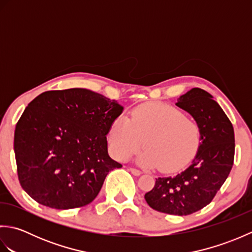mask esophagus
<instances>
[{"mask_svg":"<svg viewBox=\"0 0 252 252\" xmlns=\"http://www.w3.org/2000/svg\"><path fill=\"white\" fill-rule=\"evenodd\" d=\"M129 171H130V172H131L132 174H134V175H136V176H138V175H141V174H142V172H141L140 170L134 169V168H130V169H129Z\"/></svg>","mask_w":252,"mask_h":252,"instance_id":"esophagus-1","label":"esophagus"}]
</instances>
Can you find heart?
Masks as SVG:
<instances>
[{
    "label": "heart",
    "mask_w": 252,
    "mask_h": 252,
    "mask_svg": "<svg viewBox=\"0 0 252 252\" xmlns=\"http://www.w3.org/2000/svg\"><path fill=\"white\" fill-rule=\"evenodd\" d=\"M108 145L120 161L131 158L143 146L146 148L138 162L149 169L160 167L174 172L195 154L200 140L199 126L176 106L152 101L131 111L130 120L118 118L109 127Z\"/></svg>",
    "instance_id": "1"
}]
</instances>
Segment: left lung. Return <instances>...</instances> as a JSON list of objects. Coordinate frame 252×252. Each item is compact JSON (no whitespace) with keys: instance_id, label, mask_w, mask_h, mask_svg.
<instances>
[{"instance_id":"left-lung-1","label":"left lung","mask_w":252,"mask_h":252,"mask_svg":"<svg viewBox=\"0 0 252 252\" xmlns=\"http://www.w3.org/2000/svg\"><path fill=\"white\" fill-rule=\"evenodd\" d=\"M175 105L189 112L199 126V146L189 167L175 176L156 179L145 200L159 212L189 216L211 202L231 172L234 129L213 96L201 89L181 95Z\"/></svg>"}]
</instances>
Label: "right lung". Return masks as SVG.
I'll return each mask as SVG.
<instances>
[{
  "instance_id": "1",
  "label": "right lung",
  "mask_w": 252,
  "mask_h": 252,
  "mask_svg": "<svg viewBox=\"0 0 252 252\" xmlns=\"http://www.w3.org/2000/svg\"><path fill=\"white\" fill-rule=\"evenodd\" d=\"M123 107L87 89L47 91L30 101L16 125L14 152L20 185L53 209L92 202L109 171L107 134Z\"/></svg>"
}]
</instances>
